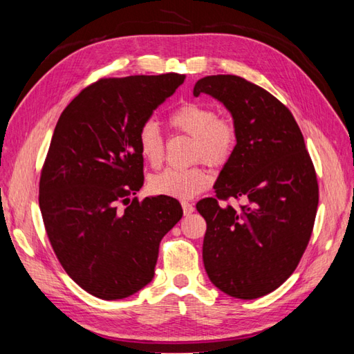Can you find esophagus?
Here are the masks:
<instances>
[{
    "label": "esophagus",
    "instance_id": "esophagus-1",
    "mask_svg": "<svg viewBox=\"0 0 354 354\" xmlns=\"http://www.w3.org/2000/svg\"><path fill=\"white\" fill-rule=\"evenodd\" d=\"M181 205H183V209H184V214H185V216H189V214H192V213L194 212V207L190 204V202H185V201H184Z\"/></svg>",
    "mask_w": 354,
    "mask_h": 354
}]
</instances>
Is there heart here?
I'll return each instance as SVG.
<instances>
[{
  "label": "heart",
  "mask_w": 354,
  "mask_h": 354,
  "mask_svg": "<svg viewBox=\"0 0 354 354\" xmlns=\"http://www.w3.org/2000/svg\"><path fill=\"white\" fill-rule=\"evenodd\" d=\"M170 127L193 137V158L209 165H222L230 160L236 146V129L231 122L216 115L207 104L185 102L170 112ZM141 156L156 167L164 160V138L153 122H146L138 132ZM212 184V175L204 167H169L156 173L149 181L155 194L190 199Z\"/></svg>",
  "instance_id": "b5f03b06"
}]
</instances>
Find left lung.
<instances>
[{
  "label": "left lung",
  "mask_w": 354,
  "mask_h": 354,
  "mask_svg": "<svg viewBox=\"0 0 354 354\" xmlns=\"http://www.w3.org/2000/svg\"><path fill=\"white\" fill-rule=\"evenodd\" d=\"M230 111L236 146L214 184L216 198L196 204L207 222L202 259L207 275L230 297L254 299L288 280L309 243L318 181L303 133L284 104L239 76L196 82ZM228 197L247 201L232 209Z\"/></svg>",
  "instance_id": "8db88e82"
}]
</instances>
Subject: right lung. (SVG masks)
<instances>
[{
	"mask_svg": "<svg viewBox=\"0 0 354 354\" xmlns=\"http://www.w3.org/2000/svg\"><path fill=\"white\" fill-rule=\"evenodd\" d=\"M183 74L100 79L64 109L39 181V208L56 257L82 289L123 299L152 281L179 202L131 194L145 183L138 132L184 84ZM118 201H127L118 210Z\"/></svg>",
	"mask_w": 354,
	"mask_h": 354,
	"instance_id": "obj_1",
	"label": "right lung"
}]
</instances>
